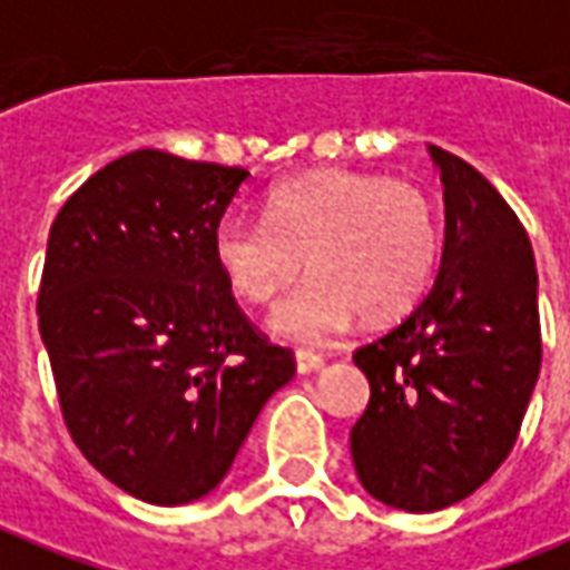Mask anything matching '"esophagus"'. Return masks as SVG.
I'll use <instances>...</instances> for the list:
<instances>
[{"mask_svg": "<svg viewBox=\"0 0 570 570\" xmlns=\"http://www.w3.org/2000/svg\"><path fill=\"white\" fill-rule=\"evenodd\" d=\"M294 364H297V373H301V376L325 371V358L315 355V352H297V355H294Z\"/></svg>", "mask_w": 570, "mask_h": 570, "instance_id": "1", "label": "esophagus"}]
</instances>
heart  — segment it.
I'll return each instance as SVG.
<instances>
[{"label":"heart","instance_id":"1","mask_svg":"<svg viewBox=\"0 0 570 570\" xmlns=\"http://www.w3.org/2000/svg\"><path fill=\"white\" fill-rule=\"evenodd\" d=\"M212 255L245 303H269L303 267L267 327L288 343H327L355 315L406 313L438 269L440 222L413 185L367 173L322 169L269 188L264 215L230 212L215 224Z\"/></svg>","mask_w":570,"mask_h":570}]
</instances>
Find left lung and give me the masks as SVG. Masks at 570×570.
Segmentation results:
<instances>
[{"label": "left lung", "instance_id": "8db88e82", "mask_svg": "<svg viewBox=\"0 0 570 570\" xmlns=\"http://www.w3.org/2000/svg\"><path fill=\"white\" fill-rule=\"evenodd\" d=\"M443 185L438 279L404 322L355 352L371 404L352 428L367 495L434 513L476 492L517 443L541 373L538 267L495 185L428 145Z\"/></svg>", "mask_w": 570, "mask_h": 570}]
</instances>
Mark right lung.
Listing matches in <instances>:
<instances>
[{"mask_svg": "<svg viewBox=\"0 0 570 570\" xmlns=\"http://www.w3.org/2000/svg\"><path fill=\"white\" fill-rule=\"evenodd\" d=\"M248 169L139 148L53 218L39 334L69 434L127 495H209L282 385L291 352L239 313L212 234Z\"/></svg>", "mask_w": 570, "mask_h": 570, "instance_id": "1", "label": "right lung"}]
</instances>
